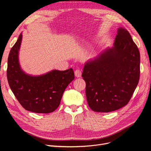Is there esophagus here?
<instances>
[{"instance_id":"1","label":"esophagus","mask_w":151,"mask_h":151,"mask_svg":"<svg viewBox=\"0 0 151 151\" xmlns=\"http://www.w3.org/2000/svg\"><path fill=\"white\" fill-rule=\"evenodd\" d=\"M81 70L80 69H77L75 71V75L77 78H80L81 76Z\"/></svg>"}]
</instances>
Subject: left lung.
<instances>
[{
  "mask_svg": "<svg viewBox=\"0 0 151 151\" xmlns=\"http://www.w3.org/2000/svg\"><path fill=\"white\" fill-rule=\"evenodd\" d=\"M140 54L129 32L119 28L112 48L86 63L82 77L90 108L108 113L129 102L138 84Z\"/></svg>",
  "mask_w": 151,
  "mask_h": 151,
  "instance_id": "1",
  "label": "left lung"
}]
</instances>
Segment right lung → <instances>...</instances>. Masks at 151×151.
<instances>
[{
	"instance_id": "add662e5",
	"label": "right lung",
	"mask_w": 151,
	"mask_h": 151,
	"mask_svg": "<svg viewBox=\"0 0 151 151\" xmlns=\"http://www.w3.org/2000/svg\"><path fill=\"white\" fill-rule=\"evenodd\" d=\"M22 34L10 51L6 70L10 88L21 106L36 113H50L56 109L67 86L75 78L72 68L54 70L46 74L33 76L21 69L18 52Z\"/></svg>"
}]
</instances>
